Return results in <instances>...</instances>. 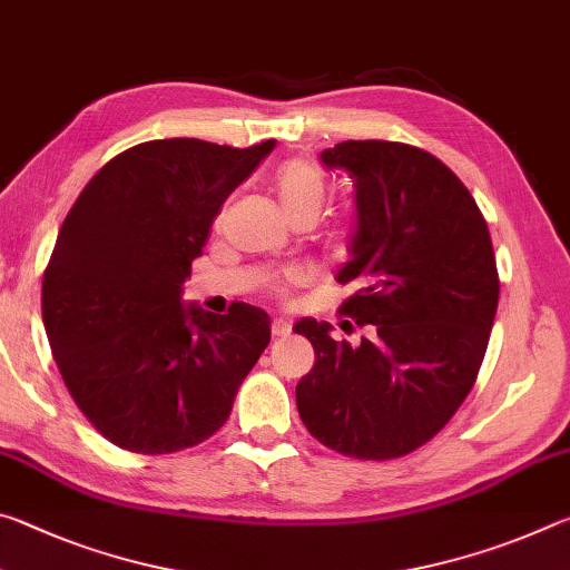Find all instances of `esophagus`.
Returning a JSON list of instances; mask_svg holds the SVG:
<instances>
[{
    "instance_id": "esophagus-1",
    "label": "esophagus",
    "mask_w": 570,
    "mask_h": 570,
    "mask_svg": "<svg viewBox=\"0 0 570 570\" xmlns=\"http://www.w3.org/2000/svg\"><path fill=\"white\" fill-rule=\"evenodd\" d=\"M288 332H292V324H288L286 320H274L272 322V334L276 336V340H278V336H286Z\"/></svg>"
}]
</instances>
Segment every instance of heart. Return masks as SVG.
Listing matches in <instances>:
<instances>
[{
  "label": "heart",
  "instance_id": "obj_1",
  "mask_svg": "<svg viewBox=\"0 0 570 570\" xmlns=\"http://www.w3.org/2000/svg\"><path fill=\"white\" fill-rule=\"evenodd\" d=\"M274 186L282 200L284 214L292 220H312L320 216L326 200V178L324 173L306 158H288L274 173ZM298 282V274H284L276 282V292H286Z\"/></svg>",
  "mask_w": 570,
  "mask_h": 570
}]
</instances>
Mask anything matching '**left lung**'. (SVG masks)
Returning <instances> with one entry per match:
<instances>
[{
    "label": "left lung",
    "instance_id": "obj_1",
    "mask_svg": "<svg viewBox=\"0 0 570 570\" xmlns=\"http://www.w3.org/2000/svg\"><path fill=\"white\" fill-rule=\"evenodd\" d=\"M322 160L356 188L352 262L336 282L354 288L340 314L370 336L336 342L326 322H296L314 346L298 417L346 458H404L445 428L478 380L500 296L493 240L465 183L428 150L344 140Z\"/></svg>",
    "mask_w": 570,
    "mask_h": 570
}]
</instances>
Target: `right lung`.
I'll list each match as a JSON object with an SVG mask.
<instances>
[{"label":"right lung","instance_id":"right-lung-1","mask_svg":"<svg viewBox=\"0 0 570 570\" xmlns=\"http://www.w3.org/2000/svg\"><path fill=\"white\" fill-rule=\"evenodd\" d=\"M274 140H148L77 196L42 278V320L67 392L105 440L168 455L224 428L272 340L258 306L180 304L210 224Z\"/></svg>","mask_w":570,"mask_h":570}]
</instances>
